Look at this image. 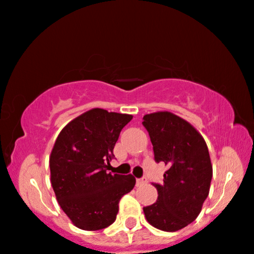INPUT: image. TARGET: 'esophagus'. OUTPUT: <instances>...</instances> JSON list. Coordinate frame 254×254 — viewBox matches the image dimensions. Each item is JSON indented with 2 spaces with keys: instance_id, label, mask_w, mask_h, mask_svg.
<instances>
[{
  "instance_id": "1",
  "label": "esophagus",
  "mask_w": 254,
  "mask_h": 254,
  "mask_svg": "<svg viewBox=\"0 0 254 254\" xmlns=\"http://www.w3.org/2000/svg\"><path fill=\"white\" fill-rule=\"evenodd\" d=\"M147 183V179L146 178H138L136 181V185L137 186H142L144 184H146Z\"/></svg>"
}]
</instances>
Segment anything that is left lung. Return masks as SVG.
<instances>
[{
    "mask_svg": "<svg viewBox=\"0 0 254 254\" xmlns=\"http://www.w3.org/2000/svg\"><path fill=\"white\" fill-rule=\"evenodd\" d=\"M155 160L168 166L156 203L143 207L147 223L175 232L191 224L200 213L210 191L212 164L203 136L183 118L169 111L145 115Z\"/></svg>",
    "mask_w": 254,
    "mask_h": 254,
    "instance_id": "left-lung-1",
    "label": "left lung"
}]
</instances>
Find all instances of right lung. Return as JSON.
<instances>
[{"instance_id":"obj_1","label":"right lung","mask_w":254,"mask_h":254,"mask_svg":"<svg viewBox=\"0 0 254 254\" xmlns=\"http://www.w3.org/2000/svg\"><path fill=\"white\" fill-rule=\"evenodd\" d=\"M131 115L91 109L68 123L51 151L50 181L57 201L76 227L111 225L121 198L136 184L132 175L108 172L114 147Z\"/></svg>"}]
</instances>
